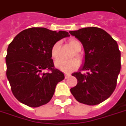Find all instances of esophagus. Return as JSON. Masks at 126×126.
<instances>
[{"label":"esophagus","mask_w":126,"mask_h":126,"mask_svg":"<svg viewBox=\"0 0 126 126\" xmlns=\"http://www.w3.org/2000/svg\"><path fill=\"white\" fill-rule=\"evenodd\" d=\"M71 77V74H65V79H68V78H69Z\"/></svg>","instance_id":"esophagus-1"}]
</instances>
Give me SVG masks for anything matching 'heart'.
Instances as JSON below:
<instances>
[{
	"instance_id": "b5f03b06",
	"label": "heart",
	"mask_w": 126,
	"mask_h": 126,
	"mask_svg": "<svg viewBox=\"0 0 126 126\" xmlns=\"http://www.w3.org/2000/svg\"><path fill=\"white\" fill-rule=\"evenodd\" d=\"M69 46L75 52H79L82 49L81 43L77 39H71L69 41ZM60 47H61V41H57L53 44L51 49V56L53 59H55L58 57ZM76 55L78 56V54L77 52H76ZM79 65V63L77 59H72L70 61H64L61 59H58L55 62V67L59 68L61 71L65 73L72 72L73 71H74L78 68Z\"/></svg>"
}]
</instances>
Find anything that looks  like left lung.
Wrapping results in <instances>:
<instances>
[{
	"instance_id": "obj_1",
	"label": "left lung",
	"mask_w": 126,
	"mask_h": 126,
	"mask_svg": "<svg viewBox=\"0 0 126 126\" xmlns=\"http://www.w3.org/2000/svg\"><path fill=\"white\" fill-rule=\"evenodd\" d=\"M82 44L85 61L80 71L72 76L77 79L71 93L76 100L87 105H96L114 92L120 71V52L117 41L103 29L95 27L69 31ZM81 70H86L82 74Z\"/></svg>"
}]
</instances>
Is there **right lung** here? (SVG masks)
I'll return each instance as SVG.
<instances>
[{
    "instance_id": "obj_1",
    "label": "right lung",
    "mask_w": 126,
    "mask_h": 126,
    "mask_svg": "<svg viewBox=\"0 0 126 126\" xmlns=\"http://www.w3.org/2000/svg\"><path fill=\"white\" fill-rule=\"evenodd\" d=\"M68 36L66 31L31 28L20 32L9 44L6 77L19 102L38 107L51 100L57 84L65 78L63 72L54 68L51 49L55 42ZM44 69L51 72L42 73Z\"/></svg>"
}]
</instances>
